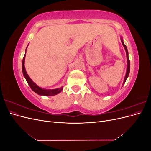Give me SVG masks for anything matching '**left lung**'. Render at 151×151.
<instances>
[{
    "mask_svg": "<svg viewBox=\"0 0 151 151\" xmlns=\"http://www.w3.org/2000/svg\"><path fill=\"white\" fill-rule=\"evenodd\" d=\"M122 43L123 46L124 47L125 49V51H126V54H127V73H126V75L125 77V79H124V82H123V84H125V81L127 79V77H129V73H130V60H129V53H128V50H127V48L126 47V45L123 43V40L122 39Z\"/></svg>",
    "mask_w": 151,
    "mask_h": 151,
    "instance_id": "left-lung-1",
    "label": "left lung"
}]
</instances>
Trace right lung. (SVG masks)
Segmentation results:
<instances>
[{"label": "right lung", "mask_w": 151, "mask_h": 151, "mask_svg": "<svg viewBox=\"0 0 151 151\" xmlns=\"http://www.w3.org/2000/svg\"><path fill=\"white\" fill-rule=\"evenodd\" d=\"M25 55L26 53L24 55L23 58H22V73H23V75L25 77L26 80L27 81V83L29 84L30 86L31 89L33 90L35 93L36 94H40V95H43V96H54L55 94H58L59 93H60L63 88H60L58 89H51V90H48V89H43L39 88V87L36 85L35 83H34L33 81H32L30 77L28 76V75L27 74L25 67H24V60H25Z\"/></svg>", "instance_id": "obj_1"}]
</instances>
